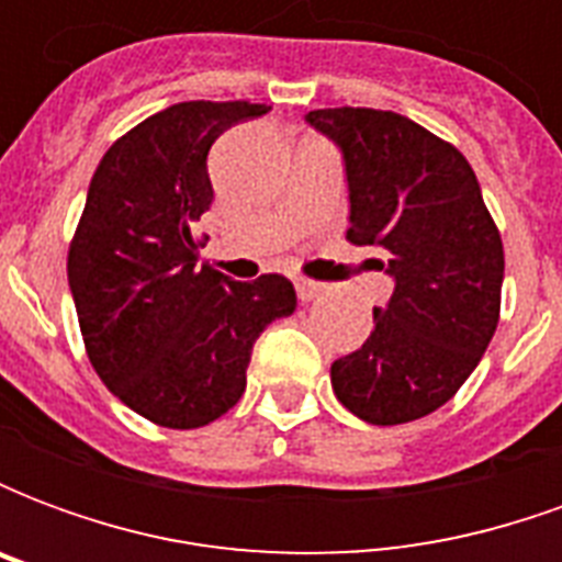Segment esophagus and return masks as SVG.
<instances>
[{
    "label": "esophagus",
    "instance_id": "1",
    "mask_svg": "<svg viewBox=\"0 0 562 562\" xmlns=\"http://www.w3.org/2000/svg\"><path fill=\"white\" fill-rule=\"evenodd\" d=\"M294 289H297V297H301L304 304L316 301V297H322V292H325V285H318V282L313 280H297L294 282Z\"/></svg>",
    "mask_w": 562,
    "mask_h": 562
}]
</instances>
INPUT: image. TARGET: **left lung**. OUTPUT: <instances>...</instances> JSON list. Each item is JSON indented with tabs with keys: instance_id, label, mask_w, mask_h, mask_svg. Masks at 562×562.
I'll return each instance as SVG.
<instances>
[{
	"instance_id": "obj_1",
	"label": "left lung",
	"mask_w": 562,
	"mask_h": 562,
	"mask_svg": "<svg viewBox=\"0 0 562 562\" xmlns=\"http://www.w3.org/2000/svg\"><path fill=\"white\" fill-rule=\"evenodd\" d=\"M346 161L355 246L389 252L394 292L358 352L330 364L337 401L367 424H406L448 403L499 322L503 240L458 147L409 116L310 111Z\"/></svg>"
}]
</instances>
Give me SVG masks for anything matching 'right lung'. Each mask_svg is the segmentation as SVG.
<instances>
[{
	"label": "right lung",
	"instance_id": "right-lung-1",
	"mask_svg": "<svg viewBox=\"0 0 562 562\" xmlns=\"http://www.w3.org/2000/svg\"><path fill=\"white\" fill-rule=\"evenodd\" d=\"M268 104L180 102L114 140L68 246V285L95 373L147 422L192 430L246 391L258 334L292 316L280 273L237 282L198 265L192 222L213 204L207 153Z\"/></svg>",
	"mask_w": 562,
	"mask_h": 562
}]
</instances>
